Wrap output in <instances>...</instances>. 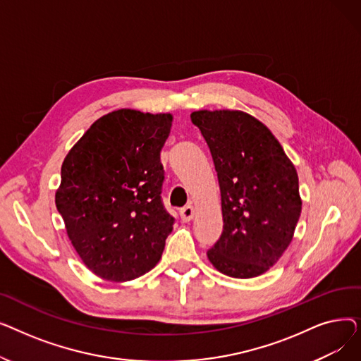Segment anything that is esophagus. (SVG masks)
Masks as SVG:
<instances>
[{
    "mask_svg": "<svg viewBox=\"0 0 361 361\" xmlns=\"http://www.w3.org/2000/svg\"><path fill=\"white\" fill-rule=\"evenodd\" d=\"M180 216H181L183 222H190L193 219V216H195V207L192 204L184 206L183 209L180 211Z\"/></svg>",
    "mask_w": 361,
    "mask_h": 361,
    "instance_id": "1",
    "label": "esophagus"
}]
</instances>
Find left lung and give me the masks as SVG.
I'll list each match as a JSON object with an SVG mask.
<instances>
[{
    "label": "left lung",
    "mask_w": 361,
    "mask_h": 361,
    "mask_svg": "<svg viewBox=\"0 0 361 361\" xmlns=\"http://www.w3.org/2000/svg\"><path fill=\"white\" fill-rule=\"evenodd\" d=\"M190 118L209 146L221 188L224 231L207 259L226 276H259L293 241L301 214L295 166L247 112L200 109Z\"/></svg>",
    "instance_id": "8db88e82"
}]
</instances>
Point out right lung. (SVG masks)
Masks as SVG:
<instances>
[{"mask_svg": "<svg viewBox=\"0 0 361 361\" xmlns=\"http://www.w3.org/2000/svg\"><path fill=\"white\" fill-rule=\"evenodd\" d=\"M171 126L173 114L112 111L64 158L56 209L74 250L102 279H136L162 256L174 224L161 200Z\"/></svg>", "mask_w": 361, "mask_h": 361, "instance_id": "right-lung-1", "label": "right lung"}]
</instances>
